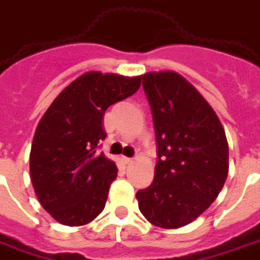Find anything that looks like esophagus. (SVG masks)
Masks as SVG:
<instances>
[{
	"mask_svg": "<svg viewBox=\"0 0 260 260\" xmlns=\"http://www.w3.org/2000/svg\"><path fill=\"white\" fill-rule=\"evenodd\" d=\"M122 161H124L125 165H129V164H132V162H134V159L128 158V157H124V158H122Z\"/></svg>",
	"mask_w": 260,
	"mask_h": 260,
	"instance_id": "obj_1",
	"label": "esophagus"
}]
</instances>
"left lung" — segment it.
Wrapping results in <instances>:
<instances>
[{
  "label": "left lung",
  "mask_w": 260,
  "mask_h": 260,
  "mask_svg": "<svg viewBox=\"0 0 260 260\" xmlns=\"http://www.w3.org/2000/svg\"><path fill=\"white\" fill-rule=\"evenodd\" d=\"M157 138L154 180L139 190L140 212L154 226L178 229L209 208L229 174V145L218 115L175 71L142 77Z\"/></svg>",
  "instance_id": "1"
}]
</instances>
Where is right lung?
Segmentation results:
<instances>
[{
    "label": "right lung",
    "instance_id": "add662e5",
    "mask_svg": "<svg viewBox=\"0 0 260 260\" xmlns=\"http://www.w3.org/2000/svg\"><path fill=\"white\" fill-rule=\"evenodd\" d=\"M142 76L88 71L67 85L38 122L30 151V176L37 199L66 226L92 222L105 209L117 167L99 153L106 139L103 117L134 95Z\"/></svg>",
    "mask_w": 260,
    "mask_h": 260
}]
</instances>
